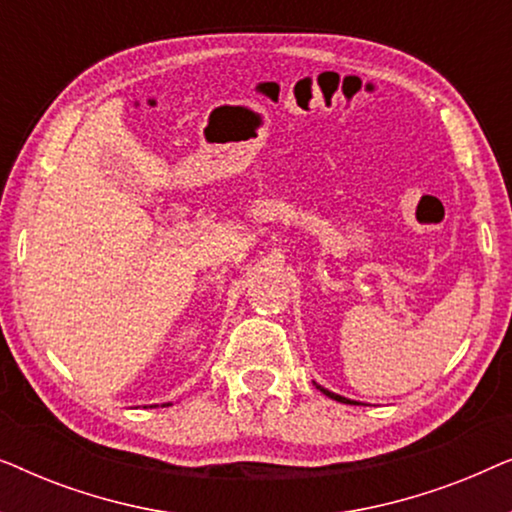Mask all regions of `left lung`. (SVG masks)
<instances>
[{"label": "left lung", "mask_w": 512, "mask_h": 512, "mask_svg": "<svg viewBox=\"0 0 512 512\" xmlns=\"http://www.w3.org/2000/svg\"><path fill=\"white\" fill-rule=\"evenodd\" d=\"M317 389H319V391H324V394H326L328 398H333V401H340V403H352V401H349V398H342V396H338V394H333V391H328V389H324V387H319V384H317Z\"/></svg>", "instance_id": "left-lung-1"}]
</instances>
